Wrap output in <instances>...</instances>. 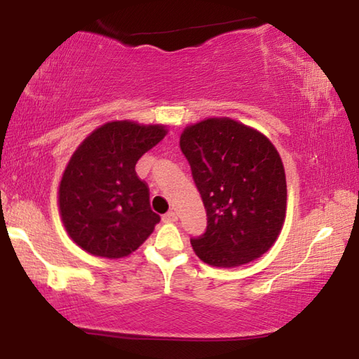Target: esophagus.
Returning <instances> with one entry per match:
<instances>
[{"label":"esophagus","instance_id":"34e87169","mask_svg":"<svg viewBox=\"0 0 359 359\" xmlns=\"http://www.w3.org/2000/svg\"><path fill=\"white\" fill-rule=\"evenodd\" d=\"M162 220H163L165 224L175 222V220H177V215H175L174 211H170V212H166V215H163V216H162Z\"/></svg>","mask_w":359,"mask_h":359}]
</instances>
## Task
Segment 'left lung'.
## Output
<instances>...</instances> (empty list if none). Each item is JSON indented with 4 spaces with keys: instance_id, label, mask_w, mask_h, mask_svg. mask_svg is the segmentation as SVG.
<instances>
[{
    "instance_id": "8db88e82",
    "label": "left lung",
    "mask_w": 359,
    "mask_h": 359,
    "mask_svg": "<svg viewBox=\"0 0 359 359\" xmlns=\"http://www.w3.org/2000/svg\"><path fill=\"white\" fill-rule=\"evenodd\" d=\"M207 210V228L191 238L203 262L236 266L264 255L285 219L287 184L276 148L230 118H208L180 137Z\"/></svg>"
}]
</instances>
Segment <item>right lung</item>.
I'll return each mask as SVG.
<instances>
[{
	"mask_svg": "<svg viewBox=\"0 0 359 359\" xmlns=\"http://www.w3.org/2000/svg\"><path fill=\"white\" fill-rule=\"evenodd\" d=\"M166 134L163 126L111 121L86 137L60 184V212L72 241L94 256L131 255L160 216L135 163Z\"/></svg>",
	"mask_w": 359,
	"mask_h": 359,
	"instance_id": "right-lung-1",
	"label": "right lung"
}]
</instances>
